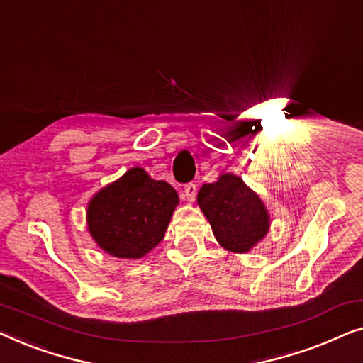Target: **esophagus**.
Segmentation results:
<instances>
[{"label": "esophagus", "instance_id": "1", "mask_svg": "<svg viewBox=\"0 0 363 363\" xmlns=\"http://www.w3.org/2000/svg\"><path fill=\"white\" fill-rule=\"evenodd\" d=\"M196 191H198V188L195 183H188V185H185V188H183V198H185L186 201L193 203L196 198Z\"/></svg>", "mask_w": 363, "mask_h": 363}]
</instances>
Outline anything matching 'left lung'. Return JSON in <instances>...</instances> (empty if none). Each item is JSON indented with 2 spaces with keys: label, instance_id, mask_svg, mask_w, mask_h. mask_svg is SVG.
I'll return each instance as SVG.
<instances>
[{
  "label": "left lung",
  "instance_id": "obj_1",
  "mask_svg": "<svg viewBox=\"0 0 363 363\" xmlns=\"http://www.w3.org/2000/svg\"><path fill=\"white\" fill-rule=\"evenodd\" d=\"M196 201L226 251L245 255L269 233L271 216L264 201L235 173H223L215 183H205Z\"/></svg>",
  "mask_w": 363,
  "mask_h": 363
}]
</instances>
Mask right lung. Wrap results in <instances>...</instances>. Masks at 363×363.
<instances>
[{"label":"right lung","instance_id":"1","mask_svg":"<svg viewBox=\"0 0 363 363\" xmlns=\"http://www.w3.org/2000/svg\"><path fill=\"white\" fill-rule=\"evenodd\" d=\"M178 201L170 183L133 167L94 193L87 203V231L107 255L140 259L163 240Z\"/></svg>","mask_w":363,"mask_h":363}]
</instances>
